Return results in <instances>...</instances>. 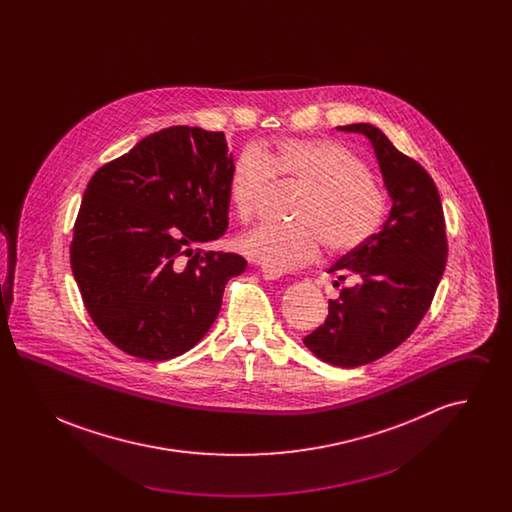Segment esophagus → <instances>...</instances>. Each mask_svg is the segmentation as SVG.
Instances as JSON below:
<instances>
[{
    "instance_id": "34e87169",
    "label": "esophagus",
    "mask_w": 512,
    "mask_h": 512,
    "mask_svg": "<svg viewBox=\"0 0 512 512\" xmlns=\"http://www.w3.org/2000/svg\"><path fill=\"white\" fill-rule=\"evenodd\" d=\"M263 278H265V280H278V278H282V272L265 267L263 268Z\"/></svg>"
}]
</instances>
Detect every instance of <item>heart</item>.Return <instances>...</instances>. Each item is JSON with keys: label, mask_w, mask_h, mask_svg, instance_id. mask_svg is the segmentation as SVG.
I'll return each mask as SVG.
<instances>
[{"label": "heart", "mask_w": 512, "mask_h": 512, "mask_svg": "<svg viewBox=\"0 0 512 512\" xmlns=\"http://www.w3.org/2000/svg\"><path fill=\"white\" fill-rule=\"evenodd\" d=\"M297 188L290 224L261 226L240 240L245 255L284 272L305 267L326 247L347 255L368 244L388 215V195L365 161L332 140L286 138L276 146L244 147L228 176V199L240 222L257 215L272 186Z\"/></svg>", "instance_id": "1"}]
</instances>
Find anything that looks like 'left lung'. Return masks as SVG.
<instances>
[{
    "label": "left lung",
    "mask_w": 512,
    "mask_h": 512,
    "mask_svg": "<svg viewBox=\"0 0 512 512\" xmlns=\"http://www.w3.org/2000/svg\"><path fill=\"white\" fill-rule=\"evenodd\" d=\"M338 128L370 140L393 205L382 230L328 270L355 282L328 301L324 324L303 343L328 365L355 368L388 355L428 313L447 263V234L438 188L420 163L372 124Z\"/></svg>",
    "instance_id": "8db88e82"
}]
</instances>
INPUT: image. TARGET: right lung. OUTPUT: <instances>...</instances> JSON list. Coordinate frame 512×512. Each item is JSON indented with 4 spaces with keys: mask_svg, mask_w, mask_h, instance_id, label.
Returning a JSON list of instances; mask_svg holds the SVG:
<instances>
[{
    "mask_svg": "<svg viewBox=\"0 0 512 512\" xmlns=\"http://www.w3.org/2000/svg\"><path fill=\"white\" fill-rule=\"evenodd\" d=\"M232 163L224 132L171 126L88 182L71 268L86 311L124 353L167 361L192 349L247 267L242 255L194 249L228 228Z\"/></svg>",
    "mask_w": 512,
    "mask_h": 512,
    "instance_id": "add662e5",
    "label": "right lung"
}]
</instances>
